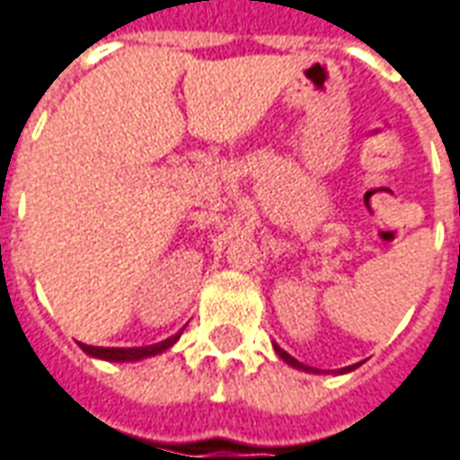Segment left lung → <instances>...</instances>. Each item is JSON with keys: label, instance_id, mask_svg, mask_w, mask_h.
Wrapping results in <instances>:
<instances>
[{"label": "left lung", "instance_id": "1", "mask_svg": "<svg viewBox=\"0 0 460 460\" xmlns=\"http://www.w3.org/2000/svg\"><path fill=\"white\" fill-rule=\"evenodd\" d=\"M273 349H276V355H279L280 359H283V362H288L290 367H296V369H303V372H318V369H313V367L298 362L296 357H290L288 352H286V349H280L279 345H273ZM352 369H355V365H352V367H342V369H340V375H342V372H352Z\"/></svg>", "mask_w": 460, "mask_h": 460}]
</instances>
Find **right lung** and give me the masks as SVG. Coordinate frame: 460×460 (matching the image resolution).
Segmentation results:
<instances>
[{
  "label": "right lung",
  "mask_w": 460,
  "mask_h": 460,
  "mask_svg": "<svg viewBox=\"0 0 460 460\" xmlns=\"http://www.w3.org/2000/svg\"><path fill=\"white\" fill-rule=\"evenodd\" d=\"M180 340V335H172V338L162 340L157 345H147V347H93V345H84L78 342L81 349L85 355L98 357V359H108V362H137V359H145V357H155L164 352L167 347H172L174 342Z\"/></svg>",
  "instance_id": "1"
}]
</instances>
